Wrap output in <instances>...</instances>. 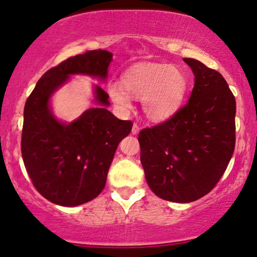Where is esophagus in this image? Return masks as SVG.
I'll list each match as a JSON object with an SVG mask.
<instances>
[{"mask_svg": "<svg viewBox=\"0 0 257 257\" xmlns=\"http://www.w3.org/2000/svg\"><path fill=\"white\" fill-rule=\"evenodd\" d=\"M139 132H140V126H139L137 123H134V124H133V128H132V134L137 135V134H139Z\"/></svg>", "mask_w": 257, "mask_h": 257, "instance_id": "esophagus-1", "label": "esophagus"}]
</instances>
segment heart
I'll list each match as a JSON object with an SVG mask.
<instances>
[{"instance_id":"b5f03b06","label":"heart","mask_w":257,"mask_h":257,"mask_svg":"<svg viewBox=\"0 0 257 257\" xmlns=\"http://www.w3.org/2000/svg\"><path fill=\"white\" fill-rule=\"evenodd\" d=\"M187 89L184 71L163 64L138 65L123 76V85L108 84L107 93L117 110H132L134 98L143 99V110L150 119L164 120L175 113Z\"/></svg>"}]
</instances>
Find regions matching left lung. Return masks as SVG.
Returning <instances> with one entry per match:
<instances>
[{
	"label": "left lung",
	"mask_w": 257,
	"mask_h": 257,
	"mask_svg": "<svg viewBox=\"0 0 257 257\" xmlns=\"http://www.w3.org/2000/svg\"><path fill=\"white\" fill-rule=\"evenodd\" d=\"M190 100L166 122L139 133L147 185L159 198L190 203L210 192L235 145V99L222 75L196 59Z\"/></svg>",
	"instance_id": "1"
}]
</instances>
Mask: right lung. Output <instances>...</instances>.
<instances>
[{"label": "right lung", "instance_id": "right-lung-1", "mask_svg": "<svg viewBox=\"0 0 257 257\" xmlns=\"http://www.w3.org/2000/svg\"><path fill=\"white\" fill-rule=\"evenodd\" d=\"M112 53L89 51L52 67L38 79L24 107L22 156L35 188L61 206H77L104 190L114 152L133 123L107 110V93L94 84L93 102L78 118L66 123L52 111L51 99L73 75L105 82Z\"/></svg>", "mask_w": 257, "mask_h": 257}]
</instances>
